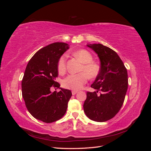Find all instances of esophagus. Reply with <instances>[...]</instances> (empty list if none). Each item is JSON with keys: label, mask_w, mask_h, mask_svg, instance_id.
<instances>
[{"label": "esophagus", "mask_w": 151, "mask_h": 151, "mask_svg": "<svg viewBox=\"0 0 151 151\" xmlns=\"http://www.w3.org/2000/svg\"><path fill=\"white\" fill-rule=\"evenodd\" d=\"M78 93V91H72V95H75L76 93Z\"/></svg>", "instance_id": "34e87169"}]
</instances>
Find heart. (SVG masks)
<instances>
[{"label":"heart","instance_id":"obj_1","mask_svg":"<svg viewBox=\"0 0 151 151\" xmlns=\"http://www.w3.org/2000/svg\"><path fill=\"white\" fill-rule=\"evenodd\" d=\"M73 55L78 58L83 63V66L81 68L80 72L76 74H70L63 81V86L66 89L72 90L81 89L88 81V75L90 78H94L96 77L100 70V67L96 63L93 62L92 55L88 50L81 49L73 52ZM58 71L60 74H63L66 70V56L63 55L59 58L57 63ZM86 73L87 75L85 74Z\"/></svg>","mask_w":151,"mask_h":151}]
</instances>
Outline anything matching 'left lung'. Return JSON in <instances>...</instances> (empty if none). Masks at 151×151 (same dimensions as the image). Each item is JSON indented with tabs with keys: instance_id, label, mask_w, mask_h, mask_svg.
<instances>
[{
	"instance_id": "8db88e82",
	"label": "left lung",
	"mask_w": 151,
	"mask_h": 151,
	"mask_svg": "<svg viewBox=\"0 0 151 151\" xmlns=\"http://www.w3.org/2000/svg\"><path fill=\"white\" fill-rule=\"evenodd\" d=\"M87 46L98 54L100 70L91 88L96 91L87 92L83 107L86 116L95 122L111 119L122 108L128 89V74L118 54L106 46L89 44ZM98 91L101 93L98 95Z\"/></svg>"
}]
</instances>
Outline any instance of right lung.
Instances as JSON below:
<instances>
[{"instance_id": "obj_1", "label": "right lung", "mask_w": 151, "mask_h": 151, "mask_svg": "<svg viewBox=\"0 0 151 151\" xmlns=\"http://www.w3.org/2000/svg\"><path fill=\"white\" fill-rule=\"evenodd\" d=\"M68 46L57 42L38 50L29 61L22 80V96L27 109L36 119L45 123L60 119L66 113L71 98V91L60 88V84L55 81L58 60ZM52 86L61 91L52 93Z\"/></svg>"}]
</instances>
